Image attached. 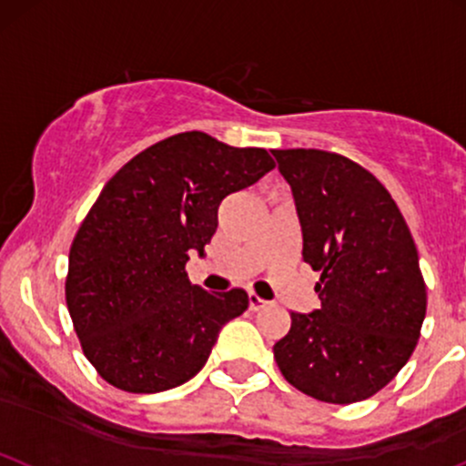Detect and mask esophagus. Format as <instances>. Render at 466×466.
<instances>
[{
	"label": "esophagus",
	"instance_id": "esophagus-1",
	"mask_svg": "<svg viewBox=\"0 0 466 466\" xmlns=\"http://www.w3.org/2000/svg\"><path fill=\"white\" fill-rule=\"evenodd\" d=\"M248 301H249V310H263V308L268 306L266 299L258 297L257 292H249V295H248Z\"/></svg>",
	"mask_w": 466,
	"mask_h": 466
}]
</instances>
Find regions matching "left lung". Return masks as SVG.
I'll return each mask as SVG.
<instances>
[{"label":"left lung","mask_w":466,"mask_h":466,"mask_svg":"<svg viewBox=\"0 0 466 466\" xmlns=\"http://www.w3.org/2000/svg\"><path fill=\"white\" fill-rule=\"evenodd\" d=\"M301 220L303 261L319 272L321 308L290 312L274 344L288 384L328 404L384 389L418 346L427 283L389 189L355 160L323 149H272Z\"/></svg>","instance_id":"left-lung-1"}]
</instances>
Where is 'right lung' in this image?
Segmentation results:
<instances>
[{
    "mask_svg": "<svg viewBox=\"0 0 466 466\" xmlns=\"http://www.w3.org/2000/svg\"><path fill=\"white\" fill-rule=\"evenodd\" d=\"M274 167L261 147L185 131L122 165L82 220L65 295L82 352L127 393H158L198 373L248 292L189 281V252L212 241L218 205Z\"/></svg>",
    "mask_w": 466,
    "mask_h": 466,
    "instance_id": "add662e5",
    "label": "right lung"
}]
</instances>
